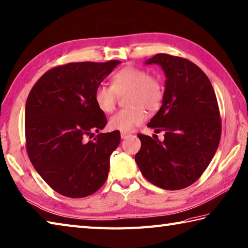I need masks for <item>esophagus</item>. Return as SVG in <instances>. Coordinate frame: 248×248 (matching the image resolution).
<instances>
[{
    "label": "esophagus",
    "instance_id": "1",
    "mask_svg": "<svg viewBox=\"0 0 248 248\" xmlns=\"http://www.w3.org/2000/svg\"><path fill=\"white\" fill-rule=\"evenodd\" d=\"M130 136H131V133H129V132H121V133H120L121 139H127V138L130 137Z\"/></svg>",
    "mask_w": 248,
    "mask_h": 248
}]
</instances>
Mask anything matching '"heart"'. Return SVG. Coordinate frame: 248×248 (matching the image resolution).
<instances>
[{
  "label": "heart",
  "instance_id": "obj_1",
  "mask_svg": "<svg viewBox=\"0 0 248 248\" xmlns=\"http://www.w3.org/2000/svg\"><path fill=\"white\" fill-rule=\"evenodd\" d=\"M125 108L117 112L109 119L111 130L129 132L142 124L146 112L159 109L163 104L165 88L159 78L150 75L146 69L136 66H125L110 77V87L100 85L94 91V102L97 108L105 114L115 109L118 96L124 94Z\"/></svg>",
  "mask_w": 248,
  "mask_h": 248
}]
</instances>
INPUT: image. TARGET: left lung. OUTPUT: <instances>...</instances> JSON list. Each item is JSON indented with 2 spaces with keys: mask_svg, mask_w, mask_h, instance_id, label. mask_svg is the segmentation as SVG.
I'll return each mask as SVG.
<instances>
[{
  "mask_svg": "<svg viewBox=\"0 0 248 248\" xmlns=\"http://www.w3.org/2000/svg\"><path fill=\"white\" fill-rule=\"evenodd\" d=\"M146 64L165 71L163 105L147 127L164 131L165 140L138 134L141 148L136 161L142 174L165 190H181L201 178L217 151L221 118L208 77L183 57L156 54Z\"/></svg>",
  "mask_w": 248,
  "mask_h": 248,
  "instance_id": "1",
  "label": "left lung"
}]
</instances>
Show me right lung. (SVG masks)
<instances>
[{
    "label": "right lung",
    "mask_w": 248,
    "mask_h": 248,
    "mask_svg": "<svg viewBox=\"0 0 248 248\" xmlns=\"http://www.w3.org/2000/svg\"><path fill=\"white\" fill-rule=\"evenodd\" d=\"M120 61L56 66L33 85L25 110L26 148L34 169L54 191L71 199L95 193L105 183L120 132L98 133L106 116L94 91Z\"/></svg>",
    "instance_id": "right-lung-1"
}]
</instances>
